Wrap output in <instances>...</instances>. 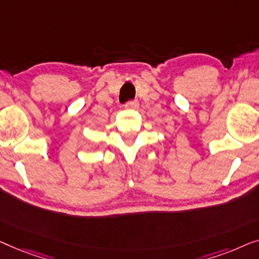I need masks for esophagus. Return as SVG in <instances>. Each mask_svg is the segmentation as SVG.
<instances>
[{"instance_id":"esophagus-1","label":"esophagus","mask_w":259,"mask_h":259,"mask_svg":"<svg viewBox=\"0 0 259 259\" xmlns=\"http://www.w3.org/2000/svg\"><path fill=\"white\" fill-rule=\"evenodd\" d=\"M138 105H140V103H138L137 101H129L125 103V108L126 109H137Z\"/></svg>"}]
</instances>
